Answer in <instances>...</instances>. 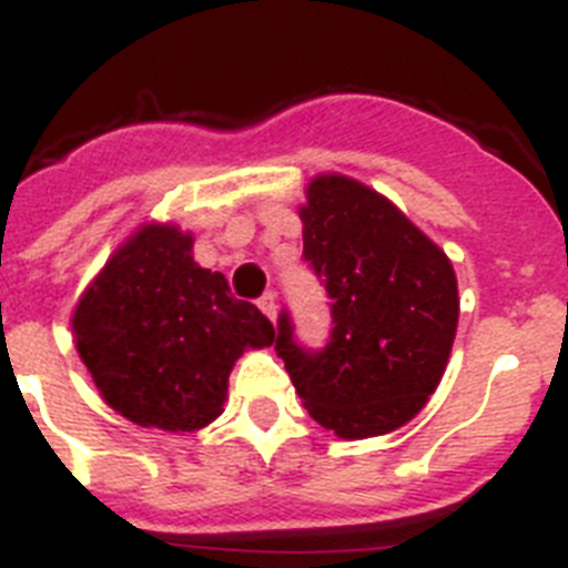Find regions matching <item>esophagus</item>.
I'll return each mask as SVG.
<instances>
[{
  "instance_id": "1",
  "label": "esophagus",
  "mask_w": 568,
  "mask_h": 568,
  "mask_svg": "<svg viewBox=\"0 0 568 568\" xmlns=\"http://www.w3.org/2000/svg\"><path fill=\"white\" fill-rule=\"evenodd\" d=\"M258 307H261V313H264L270 321H273V324H275V321H278V301H275L273 293L264 295V298L258 301Z\"/></svg>"
}]
</instances>
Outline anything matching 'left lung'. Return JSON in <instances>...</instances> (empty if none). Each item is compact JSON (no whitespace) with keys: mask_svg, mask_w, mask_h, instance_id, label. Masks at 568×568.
I'll return each mask as SVG.
<instances>
[{"mask_svg":"<svg viewBox=\"0 0 568 568\" xmlns=\"http://www.w3.org/2000/svg\"><path fill=\"white\" fill-rule=\"evenodd\" d=\"M304 258L333 298L321 353L281 313L275 349L307 413L338 438L386 435L438 389L458 329L453 261L378 190L321 173L298 207Z\"/></svg>","mask_w":568,"mask_h":568,"instance_id":"obj_1","label":"left lung"}]
</instances>
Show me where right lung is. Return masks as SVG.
Listing matches in <instances>:
<instances>
[{
  "instance_id": "right-lung-1",
  "label": "right lung",
  "mask_w": 568,
  "mask_h": 568,
  "mask_svg": "<svg viewBox=\"0 0 568 568\" xmlns=\"http://www.w3.org/2000/svg\"><path fill=\"white\" fill-rule=\"evenodd\" d=\"M73 338L104 404L139 426L195 433L224 413L244 349L273 346L261 310L193 258V233L144 222L77 301Z\"/></svg>"
}]
</instances>
